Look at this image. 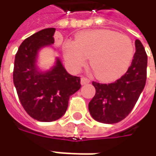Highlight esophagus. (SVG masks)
<instances>
[{"mask_svg":"<svg viewBox=\"0 0 156 156\" xmlns=\"http://www.w3.org/2000/svg\"><path fill=\"white\" fill-rule=\"evenodd\" d=\"M90 82V80L87 78V77H84V76H82L81 78V85H85V84H87V83H89Z\"/></svg>","mask_w":156,"mask_h":156,"instance_id":"esophagus-1","label":"esophagus"}]
</instances>
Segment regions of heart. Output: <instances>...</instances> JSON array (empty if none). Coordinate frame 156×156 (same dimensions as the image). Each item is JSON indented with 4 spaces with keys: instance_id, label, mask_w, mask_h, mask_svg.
Instances as JSON below:
<instances>
[{
    "instance_id": "obj_1",
    "label": "heart",
    "mask_w": 156,
    "mask_h": 156,
    "mask_svg": "<svg viewBox=\"0 0 156 156\" xmlns=\"http://www.w3.org/2000/svg\"><path fill=\"white\" fill-rule=\"evenodd\" d=\"M135 54L131 39L115 31L98 29L78 34L75 41H67L63 55L69 66L78 70L88 56L95 75L103 81H113L127 71Z\"/></svg>"
}]
</instances>
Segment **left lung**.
I'll return each instance as SVG.
<instances>
[{
    "label": "left lung",
    "mask_w": 156,
    "mask_h": 156,
    "mask_svg": "<svg viewBox=\"0 0 156 156\" xmlns=\"http://www.w3.org/2000/svg\"><path fill=\"white\" fill-rule=\"evenodd\" d=\"M136 51L128 71L114 82L93 81L95 94L88 103L94 119L106 124L117 123L129 115L146 84L147 56L139 40L135 41Z\"/></svg>",
    "instance_id": "left-lung-1"
}]
</instances>
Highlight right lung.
I'll return each mask as SVG.
<instances>
[{
    "instance_id": "1",
    "label": "right lung",
    "mask_w": 156,
    "mask_h": 156,
    "mask_svg": "<svg viewBox=\"0 0 156 156\" xmlns=\"http://www.w3.org/2000/svg\"><path fill=\"white\" fill-rule=\"evenodd\" d=\"M55 28H45L24 40L15 55L13 80L19 100L30 116L53 122L66 113L69 97L81 87V78L69 75L57 59L48 72H39L36 57L41 48L55 42Z\"/></svg>"
}]
</instances>
